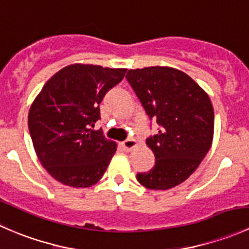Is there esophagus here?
<instances>
[{"label":"esophagus","instance_id":"34e87169","mask_svg":"<svg viewBox=\"0 0 249 249\" xmlns=\"http://www.w3.org/2000/svg\"><path fill=\"white\" fill-rule=\"evenodd\" d=\"M122 147L124 148V150H126V152H130L131 149H134L135 147H136V141L129 139V140H125L124 142L122 143Z\"/></svg>","mask_w":249,"mask_h":249}]
</instances>
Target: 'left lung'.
Instances as JSON below:
<instances>
[{"label":"left lung","mask_w":249,"mask_h":249,"mask_svg":"<svg viewBox=\"0 0 249 249\" xmlns=\"http://www.w3.org/2000/svg\"><path fill=\"white\" fill-rule=\"evenodd\" d=\"M126 79L158 132L147 139L155 165L137 173L148 189L166 190L184 182L210 150L214 112L208 95L184 72L171 67L129 70Z\"/></svg>","instance_id":"1"}]
</instances>
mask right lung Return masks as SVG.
Returning <instances> with one entry per match:
<instances>
[{
  "label": "right lung",
  "instance_id": "1",
  "mask_svg": "<svg viewBox=\"0 0 249 249\" xmlns=\"http://www.w3.org/2000/svg\"><path fill=\"white\" fill-rule=\"evenodd\" d=\"M125 69L70 65L44 84L29 112V130L39 161L62 184L88 188L99 182L117 150L102 130L100 104L120 83Z\"/></svg>",
  "mask_w": 249,
  "mask_h": 249
}]
</instances>
